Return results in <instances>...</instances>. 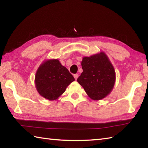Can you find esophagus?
I'll return each instance as SVG.
<instances>
[{
	"label": "esophagus",
	"instance_id": "34e87169",
	"mask_svg": "<svg viewBox=\"0 0 148 148\" xmlns=\"http://www.w3.org/2000/svg\"><path fill=\"white\" fill-rule=\"evenodd\" d=\"M78 76H79V75H78L77 74H74V78H75V79H77V77H78Z\"/></svg>",
	"mask_w": 148,
	"mask_h": 148
}]
</instances>
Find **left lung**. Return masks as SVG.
I'll return each instance as SVG.
<instances>
[{
	"mask_svg": "<svg viewBox=\"0 0 148 148\" xmlns=\"http://www.w3.org/2000/svg\"><path fill=\"white\" fill-rule=\"evenodd\" d=\"M83 72L77 78L87 95L93 100H100L111 92L114 85V67L104 53L84 57L81 62Z\"/></svg>",
	"mask_w": 148,
	"mask_h": 148,
	"instance_id": "1",
	"label": "left lung"
}]
</instances>
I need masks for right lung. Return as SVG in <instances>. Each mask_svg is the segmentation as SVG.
<instances>
[{
    "label": "right lung",
    "mask_w": 148,
    "mask_h": 148,
    "mask_svg": "<svg viewBox=\"0 0 148 148\" xmlns=\"http://www.w3.org/2000/svg\"><path fill=\"white\" fill-rule=\"evenodd\" d=\"M74 81V77L68 69L56 59L46 61L40 66L36 72L35 83L40 95L53 100L64 93Z\"/></svg>",
    "instance_id": "add662e5"
}]
</instances>
